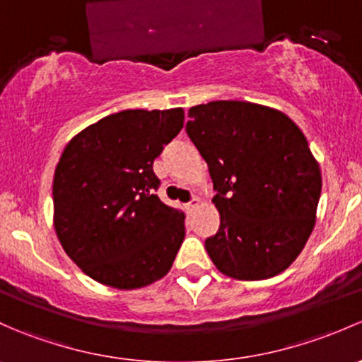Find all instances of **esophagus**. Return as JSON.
<instances>
[{"instance_id": "esophagus-1", "label": "esophagus", "mask_w": 362, "mask_h": 362, "mask_svg": "<svg viewBox=\"0 0 362 362\" xmlns=\"http://www.w3.org/2000/svg\"><path fill=\"white\" fill-rule=\"evenodd\" d=\"M197 204H199V199H197V197H194V199L191 201V203H187V204H185V210H187V211H192V210H196V208H197Z\"/></svg>"}]
</instances>
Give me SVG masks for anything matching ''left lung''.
Here are the masks:
<instances>
[{"instance_id": "obj_1", "label": "left lung", "mask_w": 362, "mask_h": 362, "mask_svg": "<svg viewBox=\"0 0 362 362\" xmlns=\"http://www.w3.org/2000/svg\"><path fill=\"white\" fill-rule=\"evenodd\" d=\"M185 130L206 161L220 213L206 239L215 267L239 281L277 276L315 226L321 170L305 135L267 105L216 100L189 109Z\"/></svg>"}]
</instances>
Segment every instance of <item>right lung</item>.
<instances>
[{
  "instance_id": "obj_1",
  "label": "right lung",
  "mask_w": 362,
  "mask_h": 362,
  "mask_svg": "<svg viewBox=\"0 0 362 362\" xmlns=\"http://www.w3.org/2000/svg\"><path fill=\"white\" fill-rule=\"evenodd\" d=\"M184 128V109H128L69 140L53 177V226L86 276L116 290L170 272L185 238L184 213L161 203L152 163Z\"/></svg>"
}]
</instances>
